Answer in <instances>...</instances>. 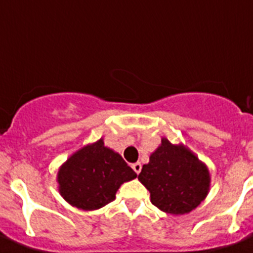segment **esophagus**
<instances>
[{"label": "esophagus", "instance_id": "34e87169", "mask_svg": "<svg viewBox=\"0 0 253 253\" xmlns=\"http://www.w3.org/2000/svg\"><path fill=\"white\" fill-rule=\"evenodd\" d=\"M141 168H142V167H141V164H140V163H133L132 164V169L135 170L136 174H139V173L141 172Z\"/></svg>", "mask_w": 253, "mask_h": 253}]
</instances>
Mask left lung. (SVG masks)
Segmentation results:
<instances>
[{"instance_id":"obj_1","label":"left lung","mask_w":253,"mask_h":253,"mask_svg":"<svg viewBox=\"0 0 253 253\" xmlns=\"http://www.w3.org/2000/svg\"><path fill=\"white\" fill-rule=\"evenodd\" d=\"M139 181L150 192L151 204L173 215L192 211L210 190L208 167L184 145H173L166 137L142 166Z\"/></svg>"}]
</instances>
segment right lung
<instances>
[{
    "instance_id": "obj_1",
    "label": "right lung",
    "mask_w": 253,
    "mask_h": 253,
    "mask_svg": "<svg viewBox=\"0 0 253 253\" xmlns=\"http://www.w3.org/2000/svg\"><path fill=\"white\" fill-rule=\"evenodd\" d=\"M136 175L120 154L104 146L100 139L72 154L60 167L57 182L61 196L70 205L90 211L112 203L121 184Z\"/></svg>"
}]
</instances>
